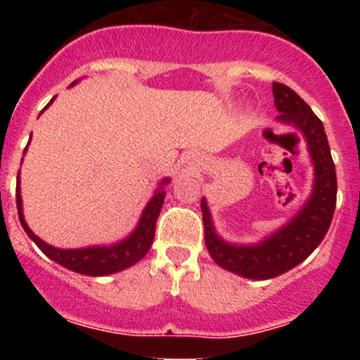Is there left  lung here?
<instances>
[{
	"label": "left lung",
	"instance_id": "obj_1",
	"mask_svg": "<svg viewBox=\"0 0 360 360\" xmlns=\"http://www.w3.org/2000/svg\"><path fill=\"white\" fill-rule=\"evenodd\" d=\"M274 97L275 106L281 112L277 120L303 134L314 163V190L303 209L284 228L259 244L235 245L224 242L216 233L209 207L205 198H202L205 245L210 257L224 270L254 281L274 278L307 259L328 233L336 207V169L324 125L311 108L288 85L274 82Z\"/></svg>",
	"mask_w": 360,
	"mask_h": 360
}]
</instances>
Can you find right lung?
Segmentation results:
<instances>
[{
    "label": "right lung",
    "mask_w": 360,
    "mask_h": 360,
    "mask_svg": "<svg viewBox=\"0 0 360 360\" xmlns=\"http://www.w3.org/2000/svg\"><path fill=\"white\" fill-rule=\"evenodd\" d=\"M75 83L76 82H72V85H75ZM53 99H56V97H53ZM53 99L50 101L49 106L53 103ZM169 181L170 179L167 177V179H163L162 183H160V188L155 191V195L151 197V200L148 202V205L144 207L143 216H141L139 224H137L136 230H134L125 240L118 242V244L94 245V248L82 249H57L49 245L46 242H43L41 238L36 237V235L32 233L31 228L27 226V223H25L24 219L22 198H20L19 188L20 181L19 176H17V209H19V219L24 231L29 235V238H31V240L41 249V252L45 254V256H49L50 259L63 264L68 270L76 271V274L90 275V277H104V275H111L116 274V271L125 270V268L132 266V264H136L137 261L143 259V257L146 256L151 244H153L158 214L163 205V198H165V190H163V186H165Z\"/></svg>",
    "instance_id": "obj_1"
}]
</instances>
